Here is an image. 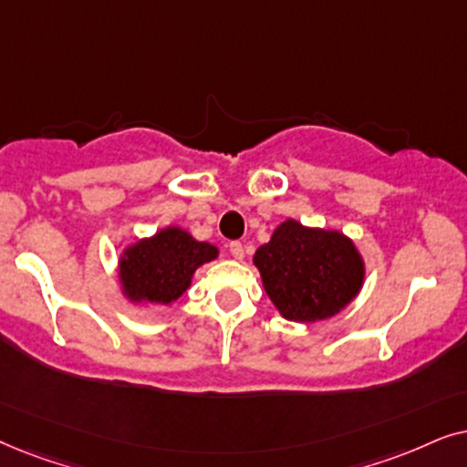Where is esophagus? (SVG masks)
<instances>
[{
    "label": "esophagus",
    "mask_w": 467,
    "mask_h": 467,
    "mask_svg": "<svg viewBox=\"0 0 467 467\" xmlns=\"http://www.w3.org/2000/svg\"><path fill=\"white\" fill-rule=\"evenodd\" d=\"M228 250H230V254H233V256L237 258V260L244 258V244H241V241H233V244L228 245Z\"/></svg>",
    "instance_id": "1"
}]
</instances>
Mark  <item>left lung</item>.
I'll return each instance as SVG.
<instances>
[{"instance_id": "obj_1", "label": "left lung", "mask_w": 467, "mask_h": 467, "mask_svg": "<svg viewBox=\"0 0 467 467\" xmlns=\"http://www.w3.org/2000/svg\"><path fill=\"white\" fill-rule=\"evenodd\" d=\"M266 295L284 318H331L363 285V260L350 239L335 230L306 228L295 220L277 226L254 254Z\"/></svg>"}]
</instances>
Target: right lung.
Wrapping results in <instances>:
<instances>
[{
    "instance_id": "obj_1",
    "label": "right lung",
    "mask_w": 467,
    "mask_h": 467,
    "mask_svg": "<svg viewBox=\"0 0 467 467\" xmlns=\"http://www.w3.org/2000/svg\"><path fill=\"white\" fill-rule=\"evenodd\" d=\"M215 256V245L192 239L185 230L171 226L128 247L119 263V279L132 301L169 306L188 290L198 266Z\"/></svg>"
}]
</instances>
